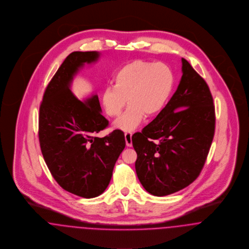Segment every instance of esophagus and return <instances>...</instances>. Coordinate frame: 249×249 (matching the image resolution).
<instances>
[{
    "label": "esophagus",
    "instance_id": "obj_1",
    "mask_svg": "<svg viewBox=\"0 0 249 249\" xmlns=\"http://www.w3.org/2000/svg\"><path fill=\"white\" fill-rule=\"evenodd\" d=\"M124 138H125V143H126V146L131 147V146H132V133H129V132L124 133Z\"/></svg>",
    "mask_w": 249,
    "mask_h": 249
}]
</instances>
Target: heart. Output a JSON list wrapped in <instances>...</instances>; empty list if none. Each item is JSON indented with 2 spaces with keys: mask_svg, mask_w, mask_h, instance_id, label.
<instances>
[{
  "mask_svg": "<svg viewBox=\"0 0 249 249\" xmlns=\"http://www.w3.org/2000/svg\"><path fill=\"white\" fill-rule=\"evenodd\" d=\"M113 87L102 92L101 100L110 117H118L129 106L114 125L131 131L142 122L144 116L157 115L166 105L174 84L169 66L162 63L135 60L120 66L112 76Z\"/></svg>",
  "mask_w": 249,
  "mask_h": 249,
  "instance_id": "heart-1",
  "label": "heart"
}]
</instances>
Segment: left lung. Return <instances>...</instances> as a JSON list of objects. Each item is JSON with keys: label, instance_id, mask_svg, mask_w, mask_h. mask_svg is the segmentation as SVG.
<instances>
[{"label": "left lung", "instance_id": "obj_1", "mask_svg": "<svg viewBox=\"0 0 249 249\" xmlns=\"http://www.w3.org/2000/svg\"><path fill=\"white\" fill-rule=\"evenodd\" d=\"M182 72L168 104L132 136L138 178L154 196L175 193L196 180L214 135V106L206 81L183 58Z\"/></svg>", "mask_w": 249, "mask_h": 249}]
</instances>
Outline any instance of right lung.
<instances>
[{
	"mask_svg": "<svg viewBox=\"0 0 249 249\" xmlns=\"http://www.w3.org/2000/svg\"><path fill=\"white\" fill-rule=\"evenodd\" d=\"M99 55L70 53L47 86L39 108L40 148L49 170L62 188L85 198L105 191L125 147L119 129L104 138L95 136L108 125L97 94L80 101L70 90L79 69Z\"/></svg>",
	"mask_w": 249,
	"mask_h": 249,
	"instance_id": "right-lung-1",
	"label": "right lung"
}]
</instances>
